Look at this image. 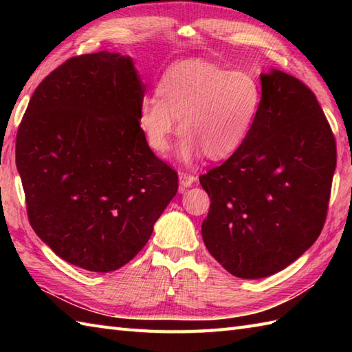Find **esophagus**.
<instances>
[{
	"mask_svg": "<svg viewBox=\"0 0 352 352\" xmlns=\"http://www.w3.org/2000/svg\"><path fill=\"white\" fill-rule=\"evenodd\" d=\"M178 178H180V190L182 192L184 189L190 188V186L197 182V177L193 174H189V172H180V174H178Z\"/></svg>",
	"mask_w": 352,
	"mask_h": 352,
	"instance_id": "1",
	"label": "esophagus"
}]
</instances>
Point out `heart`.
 <instances>
[{"mask_svg":"<svg viewBox=\"0 0 352 352\" xmlns=\"http://www.w3.org/2000/svg\"><path fill=\"white\" fill-rule=\"evenodd\" d=\"M260 81L246 71H230L206 60H184L166 68L139 107V129L148 146L164 154L180 126L178 155L186 163L206 155L223 160L237 153L261 107Z\"/></svg>","mask_w":352,"mask_h":352,"instance_id":"heart-1","label":"heart"}]
</instances>
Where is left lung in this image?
Segmentation results:
<instances>
[{
	"mask_svg": "<svg viewBox=\"0 0 352 352\" xmlns=\"http://www.w3.org/2000/svg\"><path fill=\"white\" fill-rule=\"evenodd\" d=\"M261 107L242 148L199 177L210 197L208 252L239 278L289 266L319 237L336 169V139L316 95L286 72L261 74Z\"/></svg>",
	"mask_w": 352,
	"mask_h": 352,
	"instance_id": "8db88e82",
	"label": "left lung"
}]
</instances>
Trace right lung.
<instances>
[{
	"mask_svg": "<svg viewBox=\"0 0 352 352\" xmlns=\"http://www.w3.org/2000/svg\"><path fill=\"white\" fill-rule=\"evenodd\" d=\"M144 83L130 57H71L36 87L16 134L30 226L71 265L122 267L178 190L138 116Z\"/></svg>",
	"mask_w": 352,
	"mask_h": 352,
	"instance_id": "right-lung-1",
	"label": "right lung"
}]
</instances>
